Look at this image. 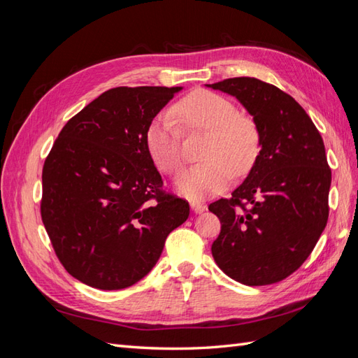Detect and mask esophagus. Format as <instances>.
<instances>
[{
    "label": "esophagus",
    "instance_id": "34e87169",
    "mask_svg": "<svg viewBox=\"0 0 358 358\" xmlns=\"http://www.w3.org/2000/svg\"><path fill=\"white\" fill-rule=\"evenodd\" d=\"M189 204H191V209L194 210V213H203L206 210V206L203 203H200V201L192 200Z\"/></svg>",
    "mask_w": 358,
    "mask_h": 358
}]
</instances>
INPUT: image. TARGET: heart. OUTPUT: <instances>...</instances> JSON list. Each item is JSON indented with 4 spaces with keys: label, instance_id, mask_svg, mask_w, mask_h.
Segmentation results:
<instances>
[{
    "label": "heart",
    "instance_id": "1",
    "mask_svg": "<svg viewBox=\"0 0 358 358\" xmlns=\"http://www.w3.org/2000/svg\"><path fill=\"white\" fill-rule=\"evenodd\" d=\"M182 129L208 131L196 166L178 180V189L189 199L221 192L234 175L251 170L262 150V134L251 116L241 113L234 101L212 91H194L157 115L146 128L145 143L157 169L176 176L183 167Z\"/></svg>",
    "mask_w": 358,
    "mask_h": 358
}]
</instances>
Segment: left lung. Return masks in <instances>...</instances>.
Wrapping results in <instances>:
<instances>
[{"label":"left lung","instance_id":"1","mask_svg":"<svg viewBox=\"0 0 358 358\" xmlns=\"http://www.w3.org/2000/svg\"><path fill=\"white\" fill-rule=\"evenodd\" d=\"M230 94L254 116L262 150L230 199L209 204L221 221L212 255L245 285H270L306 262L329 220L331 170L317 127L275 85L233 78L208 85Z\"/></svg>","mask_w":358,"mask_h":358}]
</instances>
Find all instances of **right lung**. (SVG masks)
Returning a JSON list of instances; mask_svg holds the SVG:
<instances>
[{
    "instance_id": "right-lung-1",
    "label": "right lung",
    "mask_w": 358,
    "mask_h": 358,
    "mask_svg": "<svg viewBox=\"0 0 358 358\" xmlns=\"http://www.w3.org/2000/svg\"><path fill=\"white\" fill-rule=\"evenodd\" d=\"M180 86H117L64 125L43 166L41 220L80 282L122 289L157 264L189 204L162 189L145 133Z\"/></svg>"
}]
</instances>
